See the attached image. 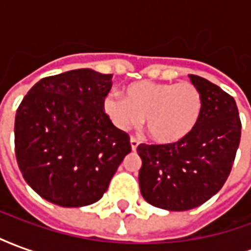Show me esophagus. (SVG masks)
Segmentation results:
<instances>
[{
  "label": "esophagus",
  "instance_id": "esophagus-1",
  "mask_svg": "<svg viewBox=\"0 0 251 251\" xmlns=\"http://www.w3.org/2000/svg\"><path fill=\"white\" fill-rule=\"evenodd\" d=\"M130 145H131V151H136L138 145H140V141L137 140L136 137H131L130 138Z\"/></svg>",
  "mask_w": 251,
  "mask_h": 251
}]
</instances>
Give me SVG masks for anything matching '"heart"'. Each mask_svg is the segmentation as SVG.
Here are the masks:
<instances>
[{
	"mask_svg": "<svg viewBox=\"0 0 251 251\" xmlns=\"http://www.w3.org/2000/svg\"><path fill=\"white\" fill-rule=\"evenodd\" d=\"M103 109L122 130L138 125L145 118L148 134L154 141L172 144L189 136L198 126L203 97L192 83L144 80L127 86L126 97L118 93L106 95Z\"/></svg>",
	"mask_w": 251,
	"mask_h": 251,
	"instance_id": "heart-1",
	"label": "heart"
}]
</instances>
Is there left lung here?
<instances>
[{
	"label": "left lung",
	"instance_id": "1",
	"mask_svg": "<svg viewBox=\"0 0 251 251\" xmlns=\"http://www.w3.org/2000/svg\"><path fill=\"white\" fill-rule=\"evenodd\" d=\"M203 97V111L195 130L172 144H140V189L149 204L169 211L195 208L226 183L241 141L235 100L219 86L188 75Z\"/></svg>",
	"mask_w": 251,
	"mask_h": 251
}]
</instances>
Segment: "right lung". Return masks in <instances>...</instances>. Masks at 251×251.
I'll list each match as a JSON object with an SVG mask.
<instances>
[{
  "mask_svg": "<svg viewBox=\"0 0 251 251\" xmlns=\"http://www.w3.org/2000/svg\"><path fill=\"white\" fill-rule=\"evenodd\" d=\"M111 77L90 68L43 77L20 103L16 158L43 199L62 207L93 204L130 153L127 133L103 111Z\"/></svg>",
  "mask_w": 251,
  "mask_h": 251,
  "instance_id": "1",
  "label": "right lung"
}]
</instances>
